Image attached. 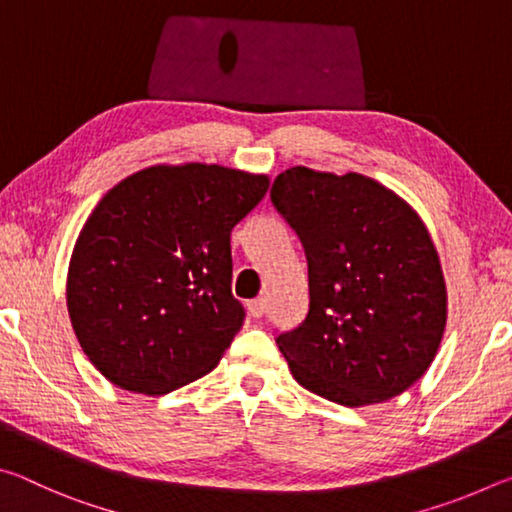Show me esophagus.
<instances>
[{
  "label": "esophagus",
  "instance_id": "esophagus-1",
  "mask_svg": "<svg viewBox=\"0 0 512 512\" xmlns=\"http://www.w3.org/2000/svg\"><path fill=\"white\" fill-rule=\"evenodd\" d=\"M248 314L253 316V318H262L264 316V300H259V298H255V300H248Z\"/></svg>",
  "mask_w": 512,
  "mask_h": 512
}]
</instances>
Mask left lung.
<instances>
[{
	"instance_id": "1",
	"label": "left lung",
	"mask_w": 512,
	"mask_h": 512,
	"mask_svg": "<svg viewBox=\"0 0 512 512\" xmlns=\"http://www.w3.org/2000/svg\"><path fill=\"white\" fill-rule=\"evenodd\" d=\"M271 203L307 257V316L275 339L298 384L343 406L406 391L431 366L447 320L420 216L372 178L307 167L280 173Z\"/></svg>"
}]
</instances>
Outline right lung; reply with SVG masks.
Returning <instances> with one entry per match:
<instances>
[{
    "mask_svg": "<svg viewBox=\"0 0 512 512\" xmlns=\"http://www.w3.org/2000/svg\"><path fill=\"white\" fill-rule=\"evenodd\" d=\"M266 176L219 164L149 167L94 207L67 275L83 352L124 391L164 395L210 372L244 325L230 232Z\"/></svg>",
    "mask_w": 512,
    "mask_h": 512,
    "instance_id": "obj_1",
    "label": "right lung"
}]
</instances>
